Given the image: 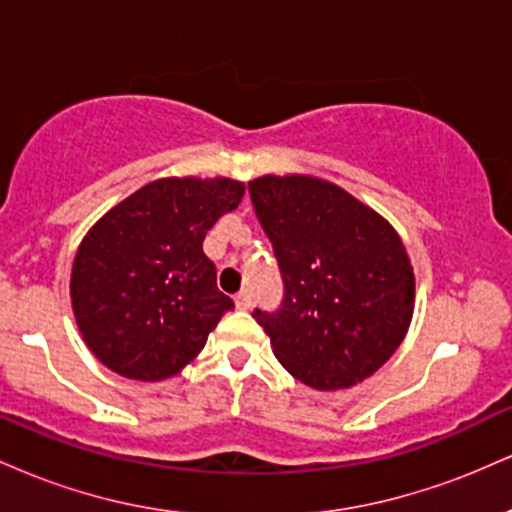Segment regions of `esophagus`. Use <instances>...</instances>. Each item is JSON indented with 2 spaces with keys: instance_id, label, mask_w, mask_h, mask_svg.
Listing matches in <instances>:
<instances>
[{
  "instance_id": "34e87169",
  "label": "esophagus",
  "mask_w": 512,
  "mask_h": 512,
  "mask_svg": "<svg viewBox=\"0 0 512 512\" xmlns=\"http://www.w3.org/2000/svg\"><path fill=\"white\" fill-rule=\"evenodd\" d=\"M233 301H236V308H240V310H248L250 305H252V296H250V291H240V293H236V298H233Z\"/></svg>"
}]
</instances>
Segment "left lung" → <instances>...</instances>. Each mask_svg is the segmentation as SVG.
I'll return each instance as SVG.
<instances>
[{
    "instance_id": "1",
    "label": "left lung",
    "mask_w": 512,
    "mask_h": 512,
    "mask_svg": "<svg viewBox=\"0 0 512 512\" xmlns=\"http://www.w3.org/2000/svg\"><path fill=\"white\" fill-rule=\"evenodd\" d=\"M248 190L284 279L281 308L252 313L274 356L315 390L366 380L395 354L414 315L402 238L330 180L262 175Z\"/></svg>"
}]
</instances>
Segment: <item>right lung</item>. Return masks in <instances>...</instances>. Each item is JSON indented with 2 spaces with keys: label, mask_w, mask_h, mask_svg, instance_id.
Segmentation results:
<instances>
[{
  "label": "right lung",
  "mask_w": 512,
  "mask_h": 512,
  "mask_svg": "<svg viewBox=\"0 0 512 512\" xmlns=\"http://www.w3.org/2000/svg\"><path fill=\"white\" fill-rule=\"evenodd\" d=\"M243 195L231 178H161L86 233L69 293L81 337L103 366L156 383L204 349L233 301L216 286L202 243Z\"/></svg>",
  "instance_id": "1"
}]
</instances>
